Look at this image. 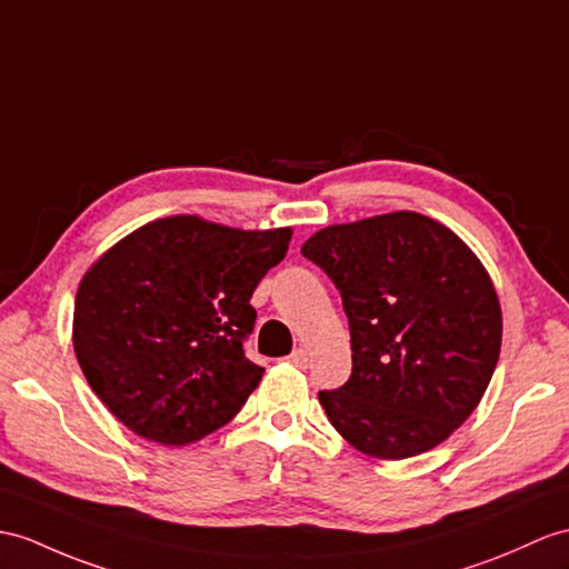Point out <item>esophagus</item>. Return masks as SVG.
<instances>
[{
  "label": "esophagus",
  "mask_w": 569,
  "mask_h": 569,
  "mask_svg": "<svg viewBox=\"0 0 569 569\" xmlns=\"http://www.w3.org/2000/svg\"><path fill=\"white\" fill-rule=\"evenodd\" d=\"M287 359H289V365H295V367H299V369H307V367H309V352L303 350V348L295 350Z\"/></svg>",
  "instance_id": "1"
}]
</instances>
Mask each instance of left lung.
Here are the masks:
<instances>
[{"instance_id":"1","label":"left lung","mask_w":569,"mask_h":569,"mask_svg":"<svg viewBox=\"0 0 569 569\" xmlns=\"http://www.w3.org/2000/svg\"><path fill=\"white\" fill-rule=\"evenodd\" d=\"M301 253L336 282L350 321L352 377L318 393L330 425L381 461L449 439L500 359V297L480 258L408 210L330 224Z\"/></svg>"}]
</instances>
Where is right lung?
Returning <instances> with one entry per match:
<instances>
[{
  "label": "right lung",
  "mask_w": 569,
  "mask_h": 569,
  "mask_svg": "<svg viewBox=\"0 0 569 569\" xmlns=\"http://www.w3.org/2000/svg\"><path fill=\"white\" fill-rule=\"evenodd\" d=\"M289 241V227L173 214L110 246L81 277L72 321L77 362L103 406L161 447L233 420L266 373L243 355L251 297Z\"/></svg>",
  "instance_id": "1"
}]
</instances>
